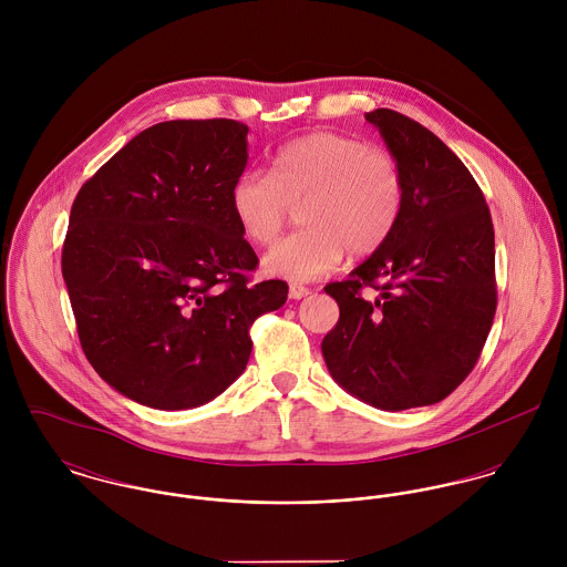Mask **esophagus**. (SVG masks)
<instances>
[{"label": "esophagus", "instance_id": "1", "mask_svg": "<svg viewBox=\"0 0 567 567\" xmlns=\"http://www.w3.org/2000/svg\"><path fill=\"white\" fill-rule=\"evenodd\" d=\"M308 295H312V290H310V288H306V286H290V290H288V297H290V299H295V301L306 299Z\"/></svg>", "mask_w": 567, "mask_h": 567}]
</instances>
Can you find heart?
<instances>
[{
  "mask_svg": "<svg viewBox=\"0 0 567 567\" xmlns=\"http://www.w3.org/2000/svg\"><path fill=\"white\" fill-rule=\"evenodd\" d=\"M303 231L281 240L264 270L288 281H312L340 266L344 252H375L395 231L404 209V174L384 148L338 133H312L284 146L272 169H248L234 183L231 209L244 238L268 246L290 207Z\"/></svg>",
  "mask_w": 567,
  "mask_h": 567,
  "instance_id": "obj_1",
  "label": "heart"
}]
</instances>
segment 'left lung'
Listing matches in <instances>:
<instances>
[{"label":"left lung","instance_id":"8db88e82","mask_svg":"<svg viewBox=\"0 0 567 567\" xmlns=\"http://www.w3.org/2000/svg\"><path fill=\"white\" fill-rule=\"evenodd\" d=\"M364 117L402 167L404 209L384 246L324 286L340 319L321 349L347 393L395 412L445 400L478 362L497 306L495 238L478 183L432 131L391 109Z\"/></svg>","mask_w":567,"mask_h":567}]
</instances>
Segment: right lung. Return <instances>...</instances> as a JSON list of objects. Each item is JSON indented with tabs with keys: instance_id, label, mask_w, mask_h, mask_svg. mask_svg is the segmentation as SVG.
I'll use <instances>...</instances> for the list:
<instances>
[{
	"instance_id": "right-lung-1",
	"label": "right lung",
	"mask_w": 567,
	"mask_h": 567,
	"mask_svg": "<svg viewBox=\"0 0 567 567\" xmlns=\"http://www.w3.org/2000/svg\"><path fill=\"white\" fill-rule=\"evenodd\" d=\"M246 135L236 120L155 124L72 205L61 266L82 351L137 404L218 398L246 369L252 321L288 299L286 281L248 277L257 255L231 209Z\"/></svg>"
}]
</instances>
